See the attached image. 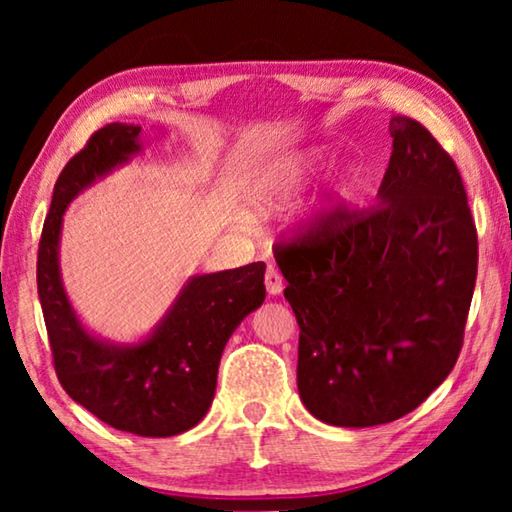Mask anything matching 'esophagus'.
I'll use <instances>...</instances> for the list:
<instances>
[{
    "label": "esophagus",
    "mask_w": 512,
    "mask_h": 512,
    "mask_svg": "<svg viewBox=\"0 0 512 512\" xmlns=\"http://www.w3.org/2000/svg\"><path fill=\"white\" fill-rule=\"evenodd\" d=\"M266 291L271 293V296H277V293H282V284H284V280H282V273L277 271V266H273V264H268L266 266Z\"/></svg>",
    "instance_id": "34e87169"
}]
</instances>
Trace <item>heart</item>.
I'll return each mask as SVG.
<instances>
[{
    "mask_svg": "<svg viewBox=\"0 0 512 512\" xmlns=\"http://www.w3.org/2000/svg\"><path fill=\"white\" fill-rule=\"evenodd\" d=\"M309 162H284L280 167L264 171V176L257 183V196L264 201H271L277 196H289L300 187L302 178L307 176Z\"/></svg>",
    "mask_w": 512,
    "mask_h": 512,
    "instance_id": "obj_1",
    "label": "heart"
}]
</instances>
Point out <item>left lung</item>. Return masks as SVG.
<instances>
[{
    "label": "left lung",
    "mask_w": 512,
    "mask_h": 512,
    "mask_svg": "<svg viewBox=\"0 0 512 512\" xmlns=\"http://www.w3.org/2000/svg\"><path fill=\"white\" fill-rule=\"evenodd\" d=\"M388 131L379 203H336L273 248L300 325V397L334 427L418 409L461 354L474 293L479 239L456 162L420 121L395 115Z\"/></svg>",
    "instance_id": "1"
}]
</instances>
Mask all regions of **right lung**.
<instances>
[{
    "mask_svg": "<svg viewBox=\"0 0 512 512\" xmlns=\"http://www.w3.org/2000/svg\"><path fill=\"white\" fill-rule=\"evenodd\" d=\"M140 126L108 124L60 171L38 246V296L60 386L101 422L144 438L192 429L210 409L230 334L266 298L264 262L198 275L140 345H108L79 323L58 273L67 203L140 151Z\"/></svg>",
    "mask_w": 512,
    "mask_h": 512,
    "instance_id": "add662e5",
    "label": "right lung"
}]
</instances>
